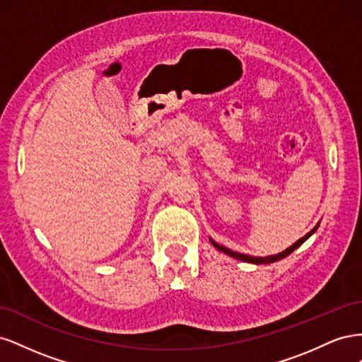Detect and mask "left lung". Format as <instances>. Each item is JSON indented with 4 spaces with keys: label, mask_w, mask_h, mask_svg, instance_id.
<instances>
[{
    "label": "left lung",
    "mask_w": 362,
    "mask_h": 362,
    "mask_svg": "<svg viewBox=\"0 0 362 362\" xmlns=\"http://www.w3.org/2000/svg\"><path fill=\"white\" fill-rule=\"evenodd\" d=\"M319 225H320V222L317 223L308 234H305L302 238H299L298 242H296L294 245H291L290 247H287L286 250H282V252H279V254H275V255H267V257H252V255H246V254H240V252H234V250H231V249H228V247H225V246H222V245L216 243L214 240H211V238H210V242H211V245H213L217 250H221V252H223V254H226V255H229V257H233V258H235V259L245 261V262H252V264H270V262H276V261H279V259H282V258L288 257V255L291 254V252H294L302 243H305L306 240H308V238L317 231V228H319Z\"/></svg>",
    "instance_id": "left-lung-1"
}]
</instances>
